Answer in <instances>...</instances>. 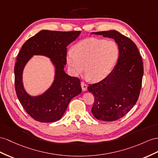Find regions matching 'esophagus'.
<instances>
[{
    "instance_id": "1",
    "label": "esophagus",
    "mask_w": 158,
    "mask_h": 158,
    "mask_svg": "<svg viewBox=\"0 0 158 158\" xmlns=\"http://www.w3.org/2000/svg\"><path fill=\"white\" fill-rule=\"evenodd\" d=\"M81 85L82 90L83 91H86L87 89V85L86 83H85L84 82H81Z\"/></svg>"
}]
</instances>
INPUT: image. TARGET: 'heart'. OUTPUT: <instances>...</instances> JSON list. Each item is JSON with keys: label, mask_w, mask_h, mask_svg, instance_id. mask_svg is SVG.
Returning <instances> with one entry per match:
<instances>
[{"label": "heart", "mask_w": 158, "mask_h": 158, "mask_svg": "<svg viewBox=\"0 0 158 158\" xmlns=\"http://www.w3.org/2000/svg\"><path fill=\"white\" fill-rule=\"evenodd\" d=\"M119 47L113 40L89 38L77 43L74 51H69L67 62L74 75L85 70L91 79L99 81L109 75L119 56Z\"/></svg>", "instance_id": "b5f03b06"}]
</instances>
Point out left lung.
Masks as SVG:
<instances>
[{"label":"left lung","mask_w":158,"mask_h":158,"mask_svg":"<svg viewBox=\"0 0 158 158\" xmlns=\"http://www.w3.org/2000/svg\"><path fill=\"white\" fill-rule=\"evenodd\" d=\"M91 33L114 39L119 51L118 63L111 73L101 81L89 85L87 89L95 98L91 112L99 120H118L138 99L143 75V60L136 44L119 32Z\"/></svg>","instance_id":"left-lung-1"}]
</instances>
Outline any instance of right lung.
Returning <instances> with one entry per match:
<instances>
[{"label":"right lung","instance_id":"obj_1","mask_svg":"<svg viewBox=\"0 0 158 158\" xmlns=\"http://www.w3.org/2000/svg\"><path fill=\"white\" fill-rule=\"evenodd\" d=\"M81 34V31L43 30L23 44L15 65V87L20 103L32 118L40 122H54L62 118L70 101L81 94L80 79L64 71L67 63V47ZM34 54L49 57L56 68L52 86L42 96L31 97L23 89V67Z\"/></svg>","mask_w":158,"mask_h":158}]
</instances>
